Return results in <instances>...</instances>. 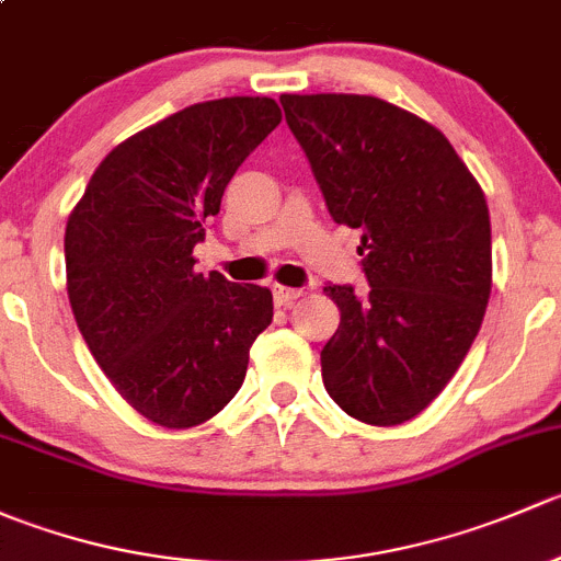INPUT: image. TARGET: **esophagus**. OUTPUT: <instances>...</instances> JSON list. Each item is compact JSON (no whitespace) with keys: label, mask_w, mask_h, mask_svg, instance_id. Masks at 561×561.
<instances>
[{"label":"esophagus","mask_w":561,"mask_h":561,"mask_svg":"<svg viewBox=\"0 0 561 561\" xmlns=\"http://www.w3.org/2000/svg\"><path fill=\"white\" fill-rule=\"evenodd\" d=\"M304 296L301 287H285V285H274V301L276 307H287V304L298 301Z\"/></svg>","instance_id":"esophagus-1"}]
</instances>
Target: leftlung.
<instances>
[{
  "label": "left lung",
  "instance_id": "left-lung-1",
  "mask_svg": "<svg viewBox=\"0 0 561 561\" xmlns=\"http://www.w3.org/2000/svg\"><path fill=\"white\" fill-rule=\"evenodd\" d=\"M333 222L360 230L369 290L328 285V396L371 426L426 410L461 366L491 296L478 179L434 124L369 94H282Z\"/></svg>",
  "mask_w": 561,
  "mask_h": 561
}]
</instances>
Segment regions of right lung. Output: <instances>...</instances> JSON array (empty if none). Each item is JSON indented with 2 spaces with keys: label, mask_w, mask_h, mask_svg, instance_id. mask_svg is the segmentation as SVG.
<instances>
[{
  "label": "right lung",
  "mask_w": 561,
  "mask_h": 561,
  "mask_svg": "<svg viewBox=\"0 0 561 561\" xmlns=\"http://www.w3.org/2000/svg\"><path fill=\"white\" fill-rule=\"evenodd\" d=\"M279 122L271 98L184 107L111 149L67 219L78 331L111 386L157 426L217 415L271 325L268 287L197 274L192 249L228 181Z\"/></svg>",
  "instance_id": "add662e5"
}]
</instances>
